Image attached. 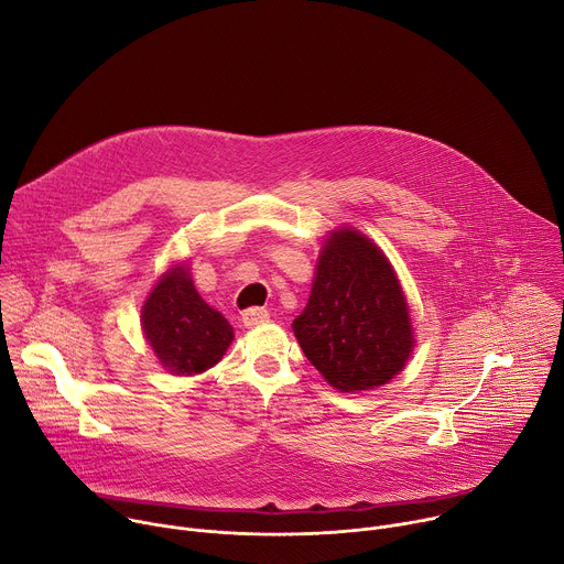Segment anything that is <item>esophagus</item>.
<instances>
[{
	"label": "esophagus",
	"instance_id": "34e87169",
	"mask_svg": "<svg viewBox=\"0 0 564 564\" xmlns=\"http://www.w3.org/2000/svg\"><path fill=\"white\" fill-rule=\"evenodd\" d=\"M271 313L267 308H260V306H251L247 311H242V322L247 328H253V326H260L264 322H269Z\"/></svg>",
	"mask_w": 564,
	"mask_h": 564
}]
</instances>
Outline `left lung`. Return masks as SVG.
Instances as JSON below:
<instances>
[{"label":"left lung","mask_w":564,"mask_h":564,"mask_svg":"<svg viewBox=\"0 0 564 564\" xmlns=\"http://www.w3.org/2000/svg\"><path fill=\"white\" fill-rule=\"evenodd\" d=\"M293 330L308 362L343 393L389 382L413 349L406 300L389 260L349 229L324 245Z\"/></svg>","instance_id":"obj_1"}]
</instances>
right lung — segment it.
<instances>
[{
    "label": "right lung",
    "mask_w": 564,
    "mask_h": 564,
    "mask_svg": "<svg viewBox=\"0 0 564 564\" xmlns=\"http://www.w3.org/2000/svg\"><path fill=\"white\" fill-rule=\"evenodd\" d=\"M144 335L164 369L193 376L217 365L234 340V328L195 291L184 267L171 269L142 308Z\"/></svg>",
    "instance_id": "right-lung-1"
}]
</instances>
